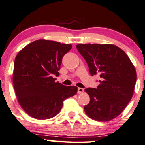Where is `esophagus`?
I'll return each instance as SVG.
<instances>
[{
    "instance_id": "1",
    "label": "esophagus",
    "mask_w": 145,
    "mask_h": 145,
    "mask_svg": "<svg viewBox=\"0 0 145 145\" xmlns=\"http://www.w3.org/2000/svg\"><path fill=\"white\" fill-rule=\"evenodd\" d=\"M83 92H84V90H83V88H78V94H82V93H83Z\"/></svg>"
}]
</instances>
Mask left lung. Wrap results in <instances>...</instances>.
Masks as SVG:
<instances>
[{
  "instance_id": "8db88e82",
  "label": "left lung",
  "mask_w": 145,
  "mask_h": 145,
  "mask_svg": "<svg viewBox=\"0 0 145 145\" xmlns=\"http://www.w3.org/2000/svg\"><path fill=\"white\" fill-rule=\"evenodd\" d=\"M76 48L89 67L92 76L99 75L97 88H86L90 102L84 106L86 115L97 121L117 117L132 99L136 71L125 52L112 44H78Z\"/></svg>"
}]
</instances>
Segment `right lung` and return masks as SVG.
<instances>
[{
    "label": "right lung",
    "instance_id": "add662e5",
    "mask_svg": "<svg viewBox=\"0 0 145 145\" xmlns=\"http://www.w3.org/2000/svg\"><path fill=\"white\" fill-rule=\"evenodd\" d=\"M71 44L45 39L35 40L21 50L14 59L13 86L17 101L24 112L36 119L56 116L63 101L75 95L76 86L55 82L62 57Z\"/></svg>",
    "mask_w": 145,
    "mask_h": 145
}]
</instances>
